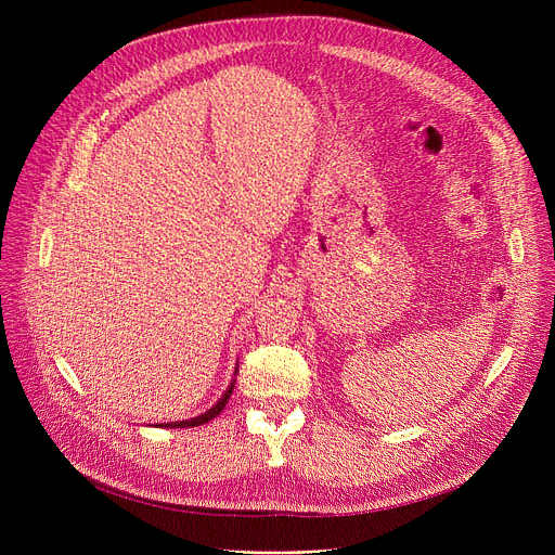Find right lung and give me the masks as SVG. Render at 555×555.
I'll use <instances>...</instances> for the list:
<instances>
[{"label": "right lung", "mask_w": 555, "mask_h": 555, "mask_svg": "<svg viewBox=\"0 0 555 555\" xmlns=\"http://www.w3.org/2000/svg\"><path fill=\"white\" fill-rule=\"evenodd\" d=\"M231 391H233V383L229 385V389L224 391V396L211 406V410L207 412V414H202V416H195V418H191V421H180V423H166V427H197V425H204V423H209V421H214L222 410H224V404L229 402V398H231Z\"/></svg>", "instance_id": "1"}]
</instances>
